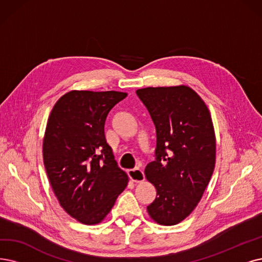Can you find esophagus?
I'll list each match as a JSON object with an SVG mask.
<instances>
[{
  "instance_id": "1",
  "label": "esophagus",
  "mask_w": 262,
  "mask_h": 262,
  "mask_svg": "<svg viewBox=\"0 0 262 262\" xmlns=\"http://www.w3.org/2000/svg\"><path fill=\"white\" fill-rule=\"evenodd\" d=\"M128 175L131 179L132 182L134 183H142L145 180V176L142 170L140 169H133V170H129L128 171Z\"/></svg>"
}]
</instances>
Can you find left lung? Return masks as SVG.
Here are the masks:
<instances>
[{"instance_id": "left-lung-1", "label": "left lung", "mask_w": 262, "mask_h": 262, "mask_svg": "<svg viewBox=\"0 0 262 262\" xmlns=\"http://www.w3.org/2000/svg\"><path fill=\"white\" fill-rule=\"evenodd\" d=\"M156 127V161L145 176L157 195L147 206L152 221L173 226L200 202L214 172L216 137L211 113L190 87H147L137 90Z\"/></svg>"}]
</instances>
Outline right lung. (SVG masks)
<instances>
[{
	"instance_id": "1",
	"label": "right lung",
	"mask_w": 262,
	"mask_h": 262,
	"mask_svg": "<svg viewBox=\"0 0 262 262\" xmlns=\"http://www.w3.org/2000/svg\"><path fill=\"white\" fill-rule=\"evenodd\" d=\"M127 97L120 91L72 90L52 107L43 160L61 207L83 225L100 224L127 187L104 135L110 111Z\"/></svg>"
}]
</instances>
